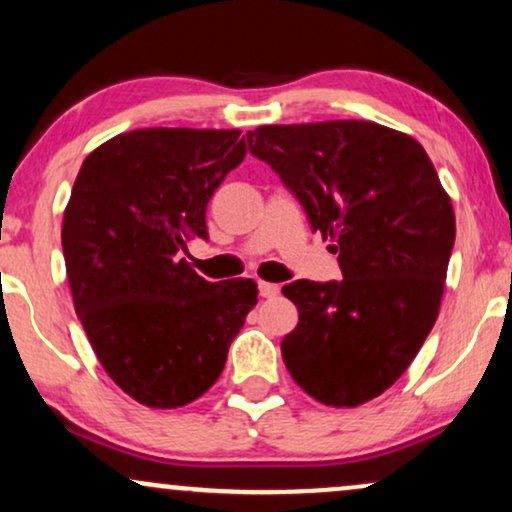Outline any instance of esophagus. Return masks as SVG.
Wrapping results in <instances>:
<instances>
[{"label":"esophagus","mask_w":512,"mask_h":512,"mask_svg":"<svg viewBox=\"0 0 512 512\" xmlns=\"http://www.w3.org/2000/svg\"><path fill=\"white\" fill-rule=\"evenodd\" d=\"M257 286H260V296L262 298H276V296H279V286H276V284H269V281H260V284H257Z\"/></svg>","instance_id":"obj_1"}]
</instances>
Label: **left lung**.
<instances>
[{"instance_id": "1", "label": "left lung", "mask_w": 512, "mask_h": 512, "mask_svg": "<svg viewBox=\"0 0 512 512\" xmlns=\"http://www.w3.org/2000/svg\"><path fill=\"white\" fill-rule=\"evenodd\" d=\"M248 151L330 238L339 281L281 293L298 325L281 342L291 378L327 407L383 395L426 342L443 298L455 211L416 139L363 120L264 125Z\"/></svg>"}]
</instances>
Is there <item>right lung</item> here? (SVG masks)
Masks as SVG:
<instances>
[{"instance_id":"right-lung-1","label":"right lung","mask_w":512,"mask_h":512,"mask_svg":"<svg viewBox=\"0 0 512 512\" xmlns=\"http://www.w3.org/2000/svg\"><path fill=\"white\" fill-rule=\"evenodd\" d=\"M243 158L238 129L151 127L98 146L76 175L62 226L74 310L105 373L146 407L202 397L257 303L252 279L214 284L180 260L209 238V199Z\"/></svg>"}]
</instances>
